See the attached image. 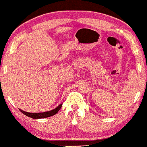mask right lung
I'll list each match as a JSON object with an SVG mask.
<instances>
[{"instance_id": "add662e5", "label": "right lung", "mask_w": 147, "mask_h": 147, "mask_svg": "<svg viewBox=\"0 0 147 147\" xmlns=\"http://www.w3.org/2000/svg\"><path fill=\"white\" fill-rule=\"evenodd\" d=\"M61 104L59 105L58 107H56L54 110H50V111L45 112V113H28V112H25L22 110H20V111L21 113H23L24 115H25L26 116H28L29 117H31L33 119H40V118H45V117H49L51 116L54 115L55 114H57L59 112V110L61 109Z\"/></svg>"}]
</instances>
